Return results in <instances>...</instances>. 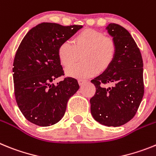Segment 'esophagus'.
I'll return each mask as SVG.
<instances>
[{
  "instance_id": "1",
  "label": "esophagus",
  "mask_w": 156,
  "mask_h": 156,
  "mask_svg": "<svg viewBox=\"0 0 156 156\" xmlns=\"http://www.w3.org/2000/svg\"><path fill=\"white\" fill-rule=\"evenodd\" d=\"M87 82L86 80L85 79H78V84H79V86H82L84 83H86Z\"/></svg>"
}]
</instances>
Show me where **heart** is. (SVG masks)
<instances>
[{
    "label": "heart",
    "mask_w": 156,
    "mask_h": 156,
    "mask_svg": "<svg viewBox=\"0 0 156 156\" xmlns=\"http://www.w3.org/2000/svg\"><path fill=\"white\" fill-rule=\"evenodd\" d=\"M116 49L112 37L97 30L84 29L74 35L71 44L65 41L59 44L58 57L63 67H69L81 55L82 63L68 68L66 73L74 78H88L108 69L115 57Z\"/></svg>",
    "instance_id": "obj_1"
}]
</instances>
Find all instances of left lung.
<instances>
[{"mask_svg": "<svg viewBox=\"0 0 156 156\" xmlns=\"http://www.w3.org/2000/svg\"><path fill=\"white\" fill-rule=\"evenodd\" d=\"M107 30L116 43L115 57L108 69L91 81L96 93L90 99V110L96 121L116 127L131 120L140 106L144 93L143 59L127 30L115 23Z\"/></svg>", "mask_w": 156, "mask_h": 156, "instance_id": "left-lung-1", "label": "left lung"}]
</instances>
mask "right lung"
<instances>
[{
	"label": "right lung",
	"mask_w": 156,
	"mask_h": 156,
	"mask_svg": "<svg viewBox=\"0 0 156 156\" xmlns=\"http://www.w3.org/2000/svg\"><path fill=\"white\" fill-rule=\"evenodd\" d=\"M82 27L42 23L22 40L13 63L16 103L28 121L49 126L63 117L68 100L79 89L75 78L67 77L56 85L52 81L64 75L59 57V44Z\"/></svg>",
	"instance_id": "1"
}]
</instances>
